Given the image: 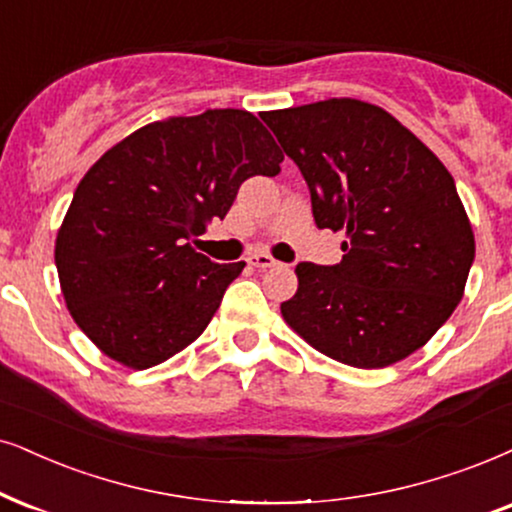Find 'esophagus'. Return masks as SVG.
Wrapping results in <instances>:
<instances>
[{
	"mask_svg": "<svg viewBox=\"0 0 512 512\" xmlns=\"http://www.w3.org/2000/svg\"><path fill=\"white\" fill-rule=\"evenodd\" d=\"M248 264H252V267H255V269L278 267V262L271 255H267V252H252V255L248 257Z\"/></svg>",
	"mask_w": 512,
	"mask_h": 512,
	"instance_id": "34e87169",
	"label": "esophagus"
}]
</instances>
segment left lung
<instances>
[{
	"label": "left lung",
	"instance_id": "left-lung-1",
	"mask_svg": "<svg viewBox=\"0 0 512 512\" xmlns=\"http://www.w3.org/2000/svg\"><path fill=\"white\" fill-rule=\"evenodd\" d=\"M262 120L300 167L316 226L345 234L338 264H297L283 319L340 364L406 359L454 314L475 260L454 177L373 103L328 99Z\"/></svg>",
	"mask_w": 512,
	"mask_h": 512
}]
</instances>
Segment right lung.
I'll use <instances>...</instances> for the list:
<instances>
[{"mask_svg": "<svg viewBox=\"0 0 512 512\" xmlns=\"http://www.w3.org/2000/svg\"><path fill=\"white\" fill-rule=\"evenodd\" d=\"M255 115L215 108L137 129L77 184L56 236L63 297L82 333L122 366L151 368L189 347L245 262L191 248L224 219L245 179L281 172Z\"/></svg>", "mask_w": 512, "mask_h": 512, "instance_id": "obj_1", "label": "right lung"}]
</instances>
